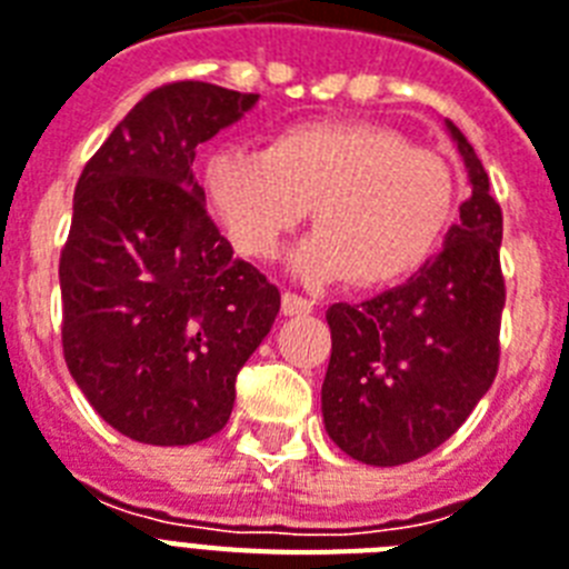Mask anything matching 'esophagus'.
<instances>
[{
    "label": "esophagus",
    "mask_w": 569,
    "mask_h": 569,
    "mask_svg": "<svg viewBox=\"0 0 569 569\" xmlns=\"http://www.w3.org/2000/svg\"><path fill=\"white\" fill-rule=\"evenodd\" d=\"M281 311H284V317H305V313L313 311V302L305 296L284 293L281 296Z\"/></svg>",
    "instance_id": "1"
}]
</instances>
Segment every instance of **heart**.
Returning <instances> with one entry per match:
<instances>
[{
	"instance_id": "heart-1",
	"label": "heart",
	"mask_w": 569,
	"mask_h": 569,
	"mask_svg": "<svg viewBox=\"0 0 569 569\" xmlns=\"http://www.w3.org/2000/svg\"><path fill=\"white\" fill-rule=\"evenodd\" d=\"M211 214L234 250L276 258L311 214L322 227L293 252L311 284L358 276L383 284L412 273L442 241L457 180L436 150L378 124H305L270 150L223 144L206 162Z\"/></svg>"
}]
</instances>
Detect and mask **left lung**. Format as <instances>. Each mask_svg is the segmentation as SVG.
<instances>
[{"label":"left lung","mask_w":569,"mask_h":569,"mask_svg":"<svg viewBox=\"0 0 569 569\" xmlns=\"http://www.w3.org/2000/svg\"><path fill=\"white\" fill-rule=\"evenodd\" d=\"M445 130L471 194L442 252L398 288L326 311V433L342 453L380 468L412 462L448 442L488 392L500 360L503 211L468 139L450 121Z\"/></svg>","instance_id":"left-lung-1"}]
</instances>
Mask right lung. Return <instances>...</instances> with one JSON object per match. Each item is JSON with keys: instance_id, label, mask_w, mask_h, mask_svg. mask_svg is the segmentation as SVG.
Wrapping results in <instances>:
<instances>
[{"instance_id": "add662e5", "label": "right lung", "mask_w": 569, "mask_h": 569, "mask_svg": "<svg viewBox=\"0 0 569 569\" xmlns=\"http://www.w3.org/2000/svg\"><path fill=\"white\" fill-rule=\"evenodd\" d=\"M258 96L159 87L116 124L74 189L60 252L63 358L92 410L142 445H194L232 416L234 378L281 296L206 214L197 144Z\"/></svg>"}]
</instances>
